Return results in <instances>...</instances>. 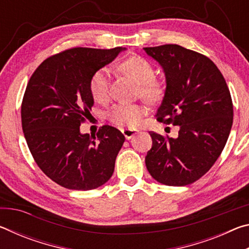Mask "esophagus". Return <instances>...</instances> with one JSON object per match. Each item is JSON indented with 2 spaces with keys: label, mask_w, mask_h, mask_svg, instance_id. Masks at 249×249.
Instances as JSON below:
<instances>
[{
  "label": "esophagus",
  "mask_w": 249,
  "mask_h": 249,
  "mask_svg": "<svg viewBox=\"0 0 249 249\" xmlns=\"http://www.w3.org/2000/svg\"><path fill=\"white\" fill-rule=\"evenodd\" d=\"M138 130L136 129H132V128H125V129H122V133L125 136L126 140H130L135 134H137Z\"/></svg>",
  "instance_id": "34e87169"
}]
</instances>
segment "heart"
Here are the masks:
<instances>
[{
    "label": "heart",
    "instance_id": "1",
    "mask_svg": "<svg viewBox=\"0 0 249 249\" xmlns=\"http://www.w3.org/2000/svg\"><path fill=\"white\" fill-rule=\"evenodd\" d=\"M120 68L140 83V93L147 100H157L162 93V87L155 79L153 65L141 56H132L121 62ZM91 96L96 102H105L109 94V73L107 68L96 70L89 82ZM145 114L140 104L119 103L113 105L107 113L108 120L120 127H135Z\"/></svg>",
    "mask_w": 249,
    "mask_h": 249
}]
</instances>
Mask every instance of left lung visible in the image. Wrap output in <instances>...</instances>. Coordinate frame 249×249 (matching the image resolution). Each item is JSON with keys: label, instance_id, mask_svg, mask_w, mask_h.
<instances>
[{"label": "left lung", "instance_id": "1", "mask_svg": "<svg viewBox=\"0 0 249 249\" xmlns=\"http://www.w3.org/2000/svg\"><path fill=\"white\" fill-rule=\"evenodd\" d=\"M166 74L167 88L157 121L179 126L172 138L149 132L153 147L147 170L166 185H187L212 167L229 138L233 102L216 65L200 53L168 44L144 48Z\"/></svg>", "mask_w": 249, "mask_h": 249}]
</instances>
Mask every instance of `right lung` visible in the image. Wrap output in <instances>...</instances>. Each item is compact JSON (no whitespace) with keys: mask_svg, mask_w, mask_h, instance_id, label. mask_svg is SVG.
I'll return each mask as SVG.
<instances>
[{"mask_svg":"<svg viewBox=\"0 0 249 249\" xmlns=\"http://www.w3.org/2000/svg\"><path fill=\"white\" fill-rule=\"evenodd\" d=\"M123 49H66L45 59L29 79L20 109L25 140L37 166L61 187L92 190L113 175L125 136L109 125L90 136L80 125L94 104L92 74Z\"/></svg>","mask_w":249,"mask_h":249,"instance_id":"1","label":"right lung"}]
</instances>
